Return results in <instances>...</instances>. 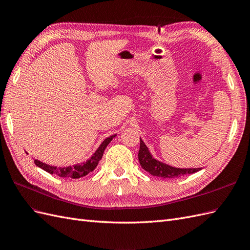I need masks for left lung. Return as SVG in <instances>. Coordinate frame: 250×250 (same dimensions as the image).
<instances>
[{
  "mask_svg": "<svg viewBox=\"0 0 250 250\" xmlns=\"http://www.w3.org/2000/svg\"><path fill=\"white\" fill-rule=\"evenodd\" d=\"M138 159L141 167L151 175L162 178H176L181 177L183 175L194 174L201 168H177L170 166L162 163L158 160L153 158V156L149 153L148 148L145 145V142L140 138V148L138 153Z\"/></svg>",
  "mask_w": 250,
  "mask_h": 250,
  "instance_id": "obj_1",
  "label": "left lung"
}]
</instances>
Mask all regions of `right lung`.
Listing matches in <instances>:
<instances>
[{
	"mask_svg": "<svg viewBox=\"0 0 250 250\" xmlns=\"http://www.w3.org/2000/svg\"><path fill=\"white\" fill-rule=\"evenodd\" d=\"M116 135H112V136L104 140V142L101 145V146L97 148V151L93 154V156H92L89 160L81 163V165L67 167H56L46 165V163H42L39 160H34V163L39 167L46 170V172H48L49 174H54L60 177H68V178H72V179H77V178L83 177L85 175H88L89 173H91L92 170H94V168L98 165V162L103 158V155L106 146L110 144L111 140Z\"/></svg>",
	"mask_w": 250,
	"mask_h": 250,
	"instance_id": "obj_1",
	"label": "right lung"
}]
</instances>
